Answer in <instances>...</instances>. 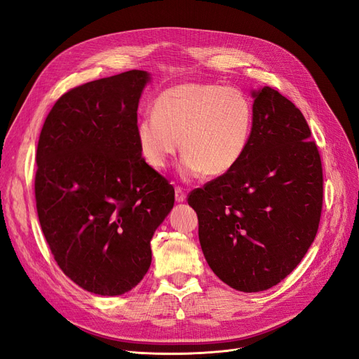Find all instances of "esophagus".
I'll use <instances>...</instances> for the list:
<instances>
[{
    "mask_svg": "<svg viewBox=\"0 0 359 359\" xmlns=\"http://www.w3.org/2000/svg\"><path fill=\"white\" fill-rule=\"evenodd\" d=\"M175 196H176V201H177V203H183L184 200H187V194H184V191H183L180 187H176V189H175Z\"/></svg>",
    "mask_w": 359,
    "mask_h": 359,
    "instance_id": "obj_1",
    "label": "esophagus"
}]
</instances>
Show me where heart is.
<instances>
[{
  "mask_svg": "<svg viewBox=\"0 0 359 359\" xmlns=\"http://www.w3.org/2000/svg\"><path fill=\"white\" fill-rule=\"evenodd\" d=\"M252 101L219 83H182L155 98L152 114L137 122L135 137L144 163L165 170L180 150L187 179L221 177L245 159L253 134Z\"/></svg>",
  "mask_w": 359,
  "mask_h": 359,
  "instance_id": "obj_1",
  "label": "heart"
}]
</instances>
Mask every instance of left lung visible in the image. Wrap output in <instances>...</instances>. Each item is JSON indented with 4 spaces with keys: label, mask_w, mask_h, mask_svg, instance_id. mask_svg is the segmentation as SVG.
Listing matches in <instances>:
<instances>
[{
    "label": "left lung",
    "mask_w": 359,
    "mask_h": 359,
    "mask_svg": "<svg viewBox=\"0 0 359 359\" xmlns=\"http://www.w3.org/2000/svg\"><path fill=\"white\" fill-rule=\"evenodd\" d=\"M252 97L255 122L245 159L188 196L207 264L243 292L265 291L302 262L323 196L320 155L303 113L269 86Z\"/></svg>",
    "instance_id": "obj_1"
}]
</instances>
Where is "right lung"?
Here are the masks:
<instances>
[{
  "label": "right lung",
  "mask_w": 359,
  "mask_h": 359,
  "mask_svg": "<svg viewBox=\"0 0 359 359\" xmlns=\"http://www.w3.org/2000/svg\"><path fill=\"white\" fill-rule=\"evenodd\" d=\"M142 70L73 88L55 102L37 146L36 204L52 255L86 291L121 295L152 262L150 240L175 188L137 144Z\"/></svg>",
  "instance_id": "right-lung-1"
}]
</instances>
